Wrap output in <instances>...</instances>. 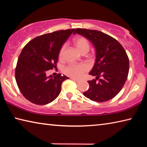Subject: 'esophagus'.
Instances as JSON below:
<instances>
[{
  "label": "esophagus",
  "instance_id": "34e87169",
  "mask_svg": "<svg viewBox=\"0 0 147 147\" xmlns=\"http://www.w3.org/2000/svg\"><path fill=\"white\" fill-rule=\"evenodd\" d=\"M72 80H73V81H74V82H80V80H76V79H75V78H71Z\"/></svg>",
  "mask_w": 147,
  "mask_h": 147
}]
</instances>
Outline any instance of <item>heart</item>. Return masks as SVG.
Wrapping results in <instances>:
<instances>
[{"instance_id": "b5f03b06", "label": "heart", "mask_w": 147, "mask_h": 147, "mask_svg": "<svg viewBox=\"0 0 147 147\" xmlns=\"http://www.w3.org/2000/svg\"><path fill=\"white\" fill-rule=\"evenodd\" d=\"M73 43L74 46L81 54L84 52L88 53L90 48L88 41L84 37H76L74 39ZM65 49V45H63L59 51V58L60 59L63 58ZM87 70L88 67L84 64H71L65 68L64 73L66 75L73 78H80L84 75Z\"/></svg>"}]
</instances>
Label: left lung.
I'll return each instance as SVG.
<instances>
[{
  "label": "left lung",
  "instance_id": "1",
  "mask_svg": "<svg viewBox=\"0 0 147 147\" xmlns=\"http://www.w3.org/2000/svg\"><path fill=\"white\" fill-rule=\"evenodd\" d=\"M76 33L90 41L96 51L95 62L89 73L96 78L88 81L89 88L84 95L97 102L111 100L120 92L127 79V54L115 39L103 32L76 28L73 32Z\"/></svg>",
  "mask_w": 147,
  "mask_h": 147
}]
</instances>
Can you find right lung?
I'll list each match as a JSON object with an SVG mask.
<instances>
[{
    "label": "right lung",
    "mask_w": 147,
    "mask_h": 147,
    "mask_svg": "<svg viewBox=\"0 0 147 147\" xmlns=\"http://www.w3.org/2000/svg\"><path fill=\"white\" fill-rule=\"evenodd\" d=\"M74 29L59 30L36 37L22 50L16 68V80L20 91L35 104L45 105L55 100L63 82L69 79L58 74L46 75L56 67L59 51Z\"/></svg>",
    "instance_id": "obj_1"
}]
</instances>
